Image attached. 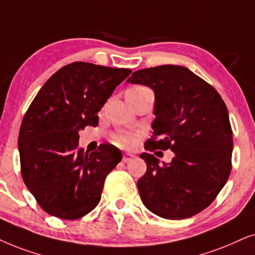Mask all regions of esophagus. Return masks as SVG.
I'll use <instances>...</instances> for the list:
<instances>
[{
	"mask_svg": "<svg viewBox=\"0 0 255 255\" xmlns=\"http://www.w3.org/2000/svg\"><path fill=\"white\" fill-rule=\"evenodd\" d=\"M134 157H135V156L133 154H130V152H125L124 156H122V161H124L125 163H127V162L131 161V159H133Z\"/></svg>",
	"mask_w": 255,
	"mask_h": 255,
	"instance_id": "esophagus-1",
	"label": "esophagus"
}]
</instances>
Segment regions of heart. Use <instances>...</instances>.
<instances>
[{
	"label": "heart",
	"mask_w": 255,
	"mask_h": 255,
	"mask_svg": "<svg viewBox=\"0 0 255 255\" xmlns=\"http://www.w3.org/2000/svg\"><path fill=\"white\" fill-rule=\"evenodd\" d=\"M130 90L131 91H143V90H148V88H145L143 86H135L133 88H130ZM114 142L118 145H121V147H128V145L131 144L133 140H131V137L128 136V135L119 134L114 137Z\"/></svg>",
	"instance_id": "obj_1"
}]
</instances>
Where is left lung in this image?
<instances>
[{
	"mask_svg": "<svg viewBox=\"0 0 255 255\" xmlns=\"http://www.w3.org/2000/svg\"><path fill=\"white\" fill-rule=\"evenodd\" d=\"M127 83L155 93L154 133L144 149H170L168 164L152 154L140 155L147 171L137 181L141 201L165 219L190 218L215 201L229 179L233 136L229 112L211 85L179 65L135 71Z\"/></svg>",
	"mask_w": 255,
	"mask_h": 255,
	"instance_id": "1",
	"label": "left lung"
}]
</instances>
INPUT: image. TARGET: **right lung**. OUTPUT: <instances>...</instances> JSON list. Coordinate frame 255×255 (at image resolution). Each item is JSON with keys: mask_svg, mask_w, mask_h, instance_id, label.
Here are the masks:
<instances>
[{"mask_svg": "<svg viewBox=\"0 0 255 255\" xmlns=\"http://www.w3.org/2000/svg\"><path fill=\"white\" fill-rule=\"evenodd\" d=\"M130 72L71 63L49 78L26 111L18 135L22 177L49 215L74 220L99 204L122 154L112 144L86 154L78 148L79 131L98 126V112Z\"/></svg>", "mask_w": 255, "mask_h": 255, "instance_id": "1", "label": "right lung"}]
</instances>
